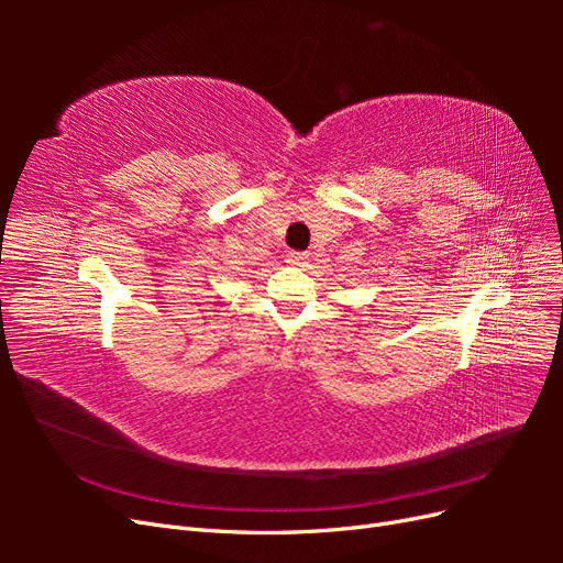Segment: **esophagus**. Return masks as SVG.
<instances>
[{"instance_id":"obj_1","label":"esophagus","mask_w":563,"mask_h":563,"mask_svg":"<svg viewBox=\"0 0 563 563\" xmlns=\"http://www.w3.org/2000/svg\"><path fill=\"white\" fill-rule=\"evenodd\" d=\"M305 261H308V255L305 253H296V251H291L286 255V263H294V265H302Z\"/></svg>"}]
</instances>
